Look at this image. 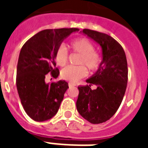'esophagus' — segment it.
Segmentation results:
<instances>
[{
  "mask_svg": "<svg viewBox=\"0 0 148 148\" xmlns=\"http://www.w3.org/2000/svg\"><path fill=\"white\" fill-rule=\"evenodd\" d=\"M68 86H69V87H74L76 86V84L72 83V82H69V83H68Z\"/></svg>",
  "mask_w": 148,
  "mask_h": 148,
  "instance_id": "34e87169",
  "label": "esophagus"
}]
</instances>
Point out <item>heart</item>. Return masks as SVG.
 <instances>
[{"label":"heart","mask_w":148,"mask_h":148,"mask_svg":"<svg viewBox=\"0 0 148 148\" xmlns=\"http://www.w3.org/2000/svg\"><path fill=\"white\" fill-rule=\"evenodd\" d=\"M73 53L78 54L77 66H69L61 71L62 79L70 82H76L87 75L86 67L91 72H95L101 66L102 57L100 52L94 49L91 41L85 37H78L71 40L68 44ZM69 53L64 45L58 46L55 52V61L59 66H64L67 63Z\"/></svg>","instance_id":"b5f03b06"}]
</instances>
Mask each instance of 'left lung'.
<instances>
[{
	"instance_id": "8db88e82",
	"label": "left lung",
	"mask_w": 148,
	"mask_h": 148,
	"mask_svg": "<svg viewBox=\"0 0 148 148\" xmlns=\"http://www.w3.org/2000/svg\"><path fill=\"white\" fill-rule=\"evenodd\" d=\"M82 32L102 47L101 65L86 86H78L76 106L80 115L92 124L106 122L116 113L124 98L127 83V63L123 47L107 34L90 29ZM95 84V90L91 86Z\"/></svg>"
}]
</instances>
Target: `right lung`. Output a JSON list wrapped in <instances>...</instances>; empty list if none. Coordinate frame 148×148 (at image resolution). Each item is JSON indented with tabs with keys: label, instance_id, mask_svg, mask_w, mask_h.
Listing matches in <instances>:
<instances>
[{
	"label": "right lung",
	"instance_id": "obj_1",
	"mask_svg": "<svg viewBox=\"0 0 148 148\" xmlns=\"http://www.w3.org/2000/svg\"><path fill=\"white\" fill-rule=\"evenodd\" d=\"M78 28L47 29L30 38L21 48L16 70V88L24 109L32 120L44 121L58 112L69 86L65 81L47 84V74H59L55 52L62 40Z\"/></svg>",
	"mask_w": 148,
	"mask_h": 148
}]
</instances>
